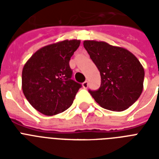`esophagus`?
Returning <instances> with one entry per match:
<instances>
[{
    "label": "esophagus",
    "mask_w": 159,
    "mask_h": 159,
    "mask_svg": "<svg viewBox=\"0 0 159 159\" xmlns=\"http://www.w3.org/2000/svg\"><path fill=\"white\" fill-rule=\"evenodd\" d=\"M87 87H88V82H87V81H85V82L82 83V87L86 89V88H87Z\"/></svg>",
    "instance_id": "1"
}]
</instances>
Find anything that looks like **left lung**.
Listing matches in <instances>:
<instances>
[{
    "instance_id": "obj_1",
    "label": "left lung",
    "mask_w": 159,
    "mask_h": 159,
    "mask_svg": "<svg viewBox=\"0 0 159 159\" xmlns=\"http://www.w3.org/2000/svg\"><path fill=\"white\" fill-rule=\"evenodd\" d=\"M83 45L101 74V87L88 92L100 106L123 111L140 97L144 70L138 58L125 48L106 42L85 40Z\"/></svg>"
}]
</instances>
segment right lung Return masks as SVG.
<instances>
[{"label":"right lung","instance_id":"add662e5","mask_svg":"<svg viewBox=\"0 0 159 159\" xmlns=\"http://www.w3.org/2000/svg\"><path fill=\"white\" fill-rule=\"evenodd\" d=\"M80 40H63L34 53L22 71V90L34 108L54 116L72 106L82 85L72 79L69 61Z\"/></svg>","mask_w":159,"mask_h":159}]
</instances>
